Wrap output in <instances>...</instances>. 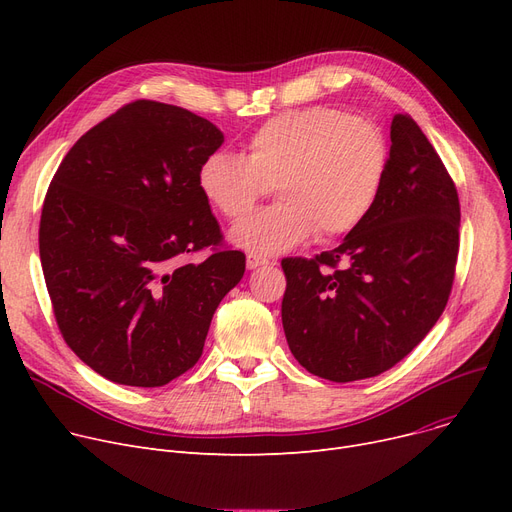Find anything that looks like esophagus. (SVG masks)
Listing matches in <instances>:
<instances>
[{"label": "esophagus", "instance_id": "34e87169", "mask_svg": "<svg viewBox=\"0 0 512 512\" xmlns=\"http://www.w3.org/2000/svg\"><path fill=\"white\" fill-rule=\"evenodd\" d=\"M270 261H267L265 257H261V255H247V267L249 270H257V267H261V265H267Z\"/></svg>", "mask_w": 512, "mask_h": 512}]
</instances>
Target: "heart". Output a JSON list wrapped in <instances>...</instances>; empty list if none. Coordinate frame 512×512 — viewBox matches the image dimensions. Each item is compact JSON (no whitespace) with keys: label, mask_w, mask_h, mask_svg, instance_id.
<instances>
[{"label":"heart","mask_w":512,"mask_h":512,"mask_svg":"<svg viewBox=\"0 0 512 512\" xmlns=\"http://www.w3.org/2000/svg\"><path fill=\"white\" fill-rule=\"evenodd\" d=\"M390 166L380 124L336 107L278 114L259 126L245 157L215 151L199 168V188L226 220L240 222L276 188L280 203L238 224L230 238L253 255H278L317 232L355 230L378 201Z\"/></svg>","instance_id":"1"}]
</instances>
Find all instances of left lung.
Returning <instances> with one entry per match:
<instances>
[{"instance_id":"obj_1","label":"left lung","mask_w":512,"mask_h":512,"mask_svg":"<svg viewBox=\"0 0 512 512\" xmlns=\"http://www.w3.org/2000/svg\"><path fill=\"white\" fill-rule=\"evenodd\" d=\"M390 166L367 218L332 251L286 257L282 326L309 373L373 378L436 326L454 280L461 205L417 122L394 114Z\"/></svg>"}]
</instances>
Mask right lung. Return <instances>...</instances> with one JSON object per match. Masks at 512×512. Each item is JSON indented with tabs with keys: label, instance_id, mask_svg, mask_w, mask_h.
I'll use <instances>...</instances> for the list:
<instances>
[{
	"label": "right lung",
	"instance_id": "right-lung-1",
	"mask_svg": "<svg viewBox=\"0 0 512 512\" xmlns=\"http://www.w3.org/2000/svg\"><path fill=\"white\" fill-rule=\"evenodd\" d=\"M222 130L139 99L80 137L53 176L39 255L58 328L103 378L157 388L191 369L245 274L199 188ZM211 248L203 262L187 259Z\"/></svg>",
	"mask_w": 512,
	"mask_h": 512
}]
</instances>
